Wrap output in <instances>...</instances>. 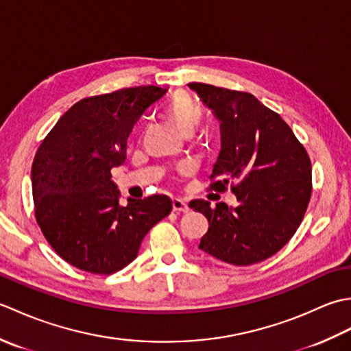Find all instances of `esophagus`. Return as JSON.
I'll return each mask as SVG.
<instances>
[{
	"instance_id": "34e87169",
	"label": "esophagus",
	"mask_w": 351,
	"mask_h": 351,
	"mask_svg": "<svg viewBox=\"0 0 351 351\" xmlns=\"http://www.w3.org/2000/svg\"><path fill=\"white\" fill-rule=\"evenodd\" d=\"M171 205H173L175 213H187L189 211V205L185 204V200H182L180 197L171 199Z\"/></svg>"
}]
</instances>
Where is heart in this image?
Listing matches in <instances>:
<instances>
[{
  "label": "heart",
  "instance_id": "1",
  "mask_svg": "<svg viewBox=\"0 0 351 351\" xmlns=\"http://www.w3.org/2000/svg\"><path fill=\"white\" fill-rule=\"evenodd\" d=\"M162 113L184 134H190L202 119V110L197 106V102L184 92H178L171 96L162 107Z\"/></svg>",
  "mask_w": 351,
  "mask_h": 351
}]
</instances>
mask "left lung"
<instances>
[{"label":"left lung","instance_id":"obj_1","mask_svg":"<svg viewBox=\"0 0 351 351\" xmlns=\"http://www.w3.org/2000/svg\"><path fill=\"white\" fill-rule=\"evenodd\" d=\"M220 121L221 151L208 190L238 200L235 208L191 200L210 223L199 249L223 263L252 265L278 253L299 229L312 193L306 149L276 111L247 92L190 83Z\"/></svg>","mask_w":351,"mask_h":351}]
</instances>
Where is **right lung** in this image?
<instances>
[{
  "label": "right lung",
  "mask_w": 351,
  "mask_h": 351,
  "mask_svg": "<svg viewBox=\"0 0 351 351\" xmlns=\"http://www.w3.org/2000/svg\"><path fill=\"white\" fill-rule=\"evenodd\" d=\"M166 90L138 86L78 101L42 140L32 166L36 220L66 263L113 274L136 259L154 225L171 211L164 195L119 205L111 169L126 158V138Z\"/></svg>",
  "instance_id": "obj_1"
}]
</instances>
